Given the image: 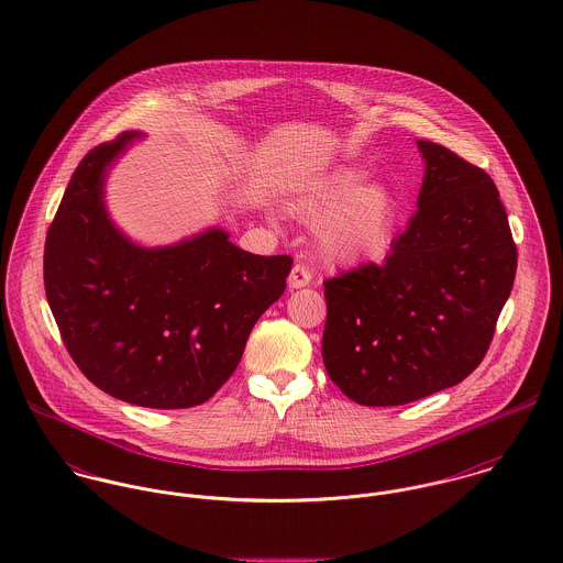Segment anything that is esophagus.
I'll list each match as a JSON object with an SVG mask.
<instances>
[{
	"label": "esophagus",
	"mask_w": 563,
	"mask_h": 563,
	"mask_svg": "<svg viewBox=\"0 0 563 563\" xmlns=\"http://www.w3.org/2000/svg\"><path fill=\"white\" fill-rule=\"evenodd\" d=\"M309 282H311V273H309V268H307L306 264H295L292 271H290V275H288V286H290L292 290H299V288L309 286Z\"/></svg>",
	"instance_id": "esophagus-1"
}]
</instances>
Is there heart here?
Segmentation results:
<instances>
[{
	"mask_svg": "<svg viewBox=\"0 0 563 563\" xmlns=\"http://www.w3.org/2000/svg\"><path fill=\"white\" fill-rule=\"evenodd\" d=\"M342 165L311 178L290 200L297 217L316 225V247L331 264L357 266L383 256L396 234L400 206L385 185Z\"/></svg>",
	"mask_w": 563,
	"mask_h": 563,
	"instance_id": "heart-1",
	"label": "heart"
}]
</instances>
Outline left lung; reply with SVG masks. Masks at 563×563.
Returning a JSON list of instances; mask_svg holds the SVG:
<instances>
[{
  "mask_svg": "<svg viewBox=\"0 0 563 563\" xmlns=\"http://www.w3.org/2000/svg\"><path fill=\"white\" fill-rule=\"evenodd\" d=\"M426 174L385 264L324 282L322 361L357 405L398 407L464 380L510 297L516 245L493 178L417 140Z\"/></svg>",
  "mask_w": 563,
  "mask_h": 563,
  "instance_id": "obj_1",
  "label": "left lung"
}]
</instances>
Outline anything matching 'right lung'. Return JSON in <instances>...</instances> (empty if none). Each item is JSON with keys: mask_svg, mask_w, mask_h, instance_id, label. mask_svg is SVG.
<instances>
[{"mask_svg": "<svg viewBox=\"0 0 563 563\" xmlns=\"http://www.w3.org/2000/svg\"><path fill=\"white\" fill-rule=\"evenodd\" d=\"M140 133L77 165L45 243V292L64 346L104 394L146 409H189L232 376L257 318L286 290L290 256H254L210 228L167 247L124 236L104 176Z\"/></svg>", "mask_w": 563, "mask_h": 563, "instance_id": "1", "label": "right lung"}]
</instances>
